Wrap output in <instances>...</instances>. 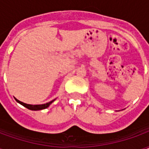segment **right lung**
I'll use <instances>...</instances> for the list:
<instances>
[{
	"label": "right lung",
	"instance_id": "right-lung-1",
	"mask_svg": "<svg viewBox=\"0 0 149 149\" xmlns=\"http://www.w3.org/2000/svg\"><path fill=\"white\" fill-rule=\"evenodd\" d=\"M15 100H17V102H18L19 104H21V105H23L24 107L25 108H27L28 109H30V110H34V111H37V110H42V109H47L48 107L55 100H51L50 102H48V103L46 104H25V103H23V102H21L20 100H18L17 99H16L15 98Z\"/></svg>",
	"mask_w": 149,
	"mask_h": 149
}]
</instances>
